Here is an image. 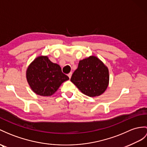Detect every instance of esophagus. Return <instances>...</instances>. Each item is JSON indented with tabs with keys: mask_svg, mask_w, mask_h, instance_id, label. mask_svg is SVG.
Returning <instances> with one entry per match:
<instances>
[{
	"mask_svg": "<svg viewBox=\"0 0 147 147\" xmlns=\"http://www.w3.org/2000/svg\"><path fill=\"white\" fill-rule=\"evenodd\" d=\"M71 75H72V73H71V72H70V73H69V74H68V76H69V78H71Z\"/></svg>",
	"mask_w": 147,
	"mask_h": 147,
	"instance_id": "1",
	"label": "esophagus"
}]
</instances>
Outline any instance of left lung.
I'll list each match as a JSON object with an SVG mask.
<instances>
[{"instance_id": "left-lung-1", "label": "left lung", "mask_w": 147, "mask_h": 147, "mask_svg": "<svg viewBox=\"0 0 147 147\" xmlns=\"http://www.w3.org/2000/svg\"><path fill=\"white\" fill-rule=\"evenodd\" d=\"M70 80L84 94L99 96L108 87L109 69L97 57L90 56L80 60Z\"/></svg>"}]
</instances>
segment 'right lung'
<instances>
[{"label":"right lung","mask_w":147,"mask_h":147,"mask_svg":"<svg viewBox=\"0 0 147 147\" xmlns=\"http://www.w3.org/2000/svg\"><path fill=\"white\" fill-rule=\"evenodd\" d=\"M26 77L34 93L46 96L53 95L63 82L69 79L60 65L52 63L47 56L37 57L28 67Z\"/></svg>","instance_id":"right-lung-1"}]
</instances>
